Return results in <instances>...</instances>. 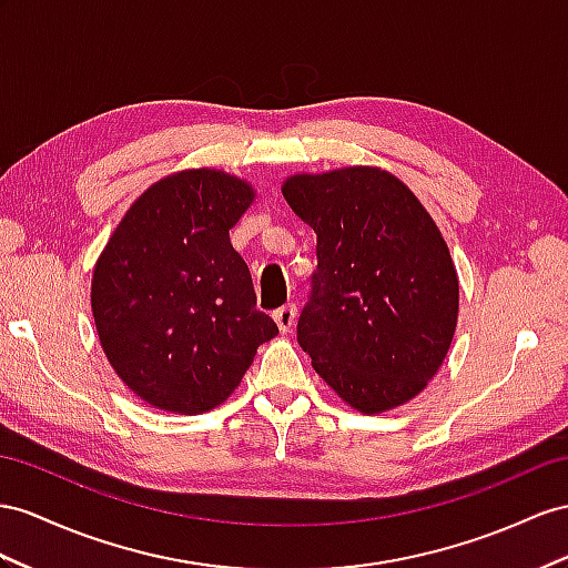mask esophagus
<instances>
[{
  "label": "esophagus",
  "instance_id": "1",
  "mask_svg": "<svg viewBox=\"0 0 568 568\" xmlns=\"http://www.w3.org/2000/svg\"><path fill=\"white\" fill-rule=\"evenodd\" d=\"M273 318H275V324H278L281 333H290V331H293V326H295L297 307H295V304H285V307L273 312Z\"/></svg>",
  "mask_w": 568,
  "mask_h": 568
}]
</instances>
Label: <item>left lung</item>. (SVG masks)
Returning <instances> with one entry per match:
<instances>
[{
    "label": "left lung",
    "instance_id": "1",
    "mask_svg": "<svg viewBox=\"0 0 568 568\" xmlns=\"http://www.w3.org/2000/svg\"><path fill=\"white\" fill-rule=\"evenodd\" d=\"M283 196L316 232L297 343L359 413L415 398L439 372L458 322V275L423 203L382 168L295 174Z\"/></svg>",
    "mask_w": 568,
    "mask_h": 568
}]
</instances>
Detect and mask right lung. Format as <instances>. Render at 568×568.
<instances>
[{
	"label": "right lung",
	"mask_w": 568,
	"mask_h": 568,
	"mask_svg": "<svg viewBox=\"0 0 568 568\" xmlns=\"http://www.w3.org/2000/svg\"><path fill=\"white\" fill-rule=\"evenodd\" d=\"M254 189L221 170L168 174L132 203L100 254L91 307L112 369L158 410H213L278 326L256 310L230 230Z\"/></svg>",
	"instance_id": "1"
}]
</instances>
